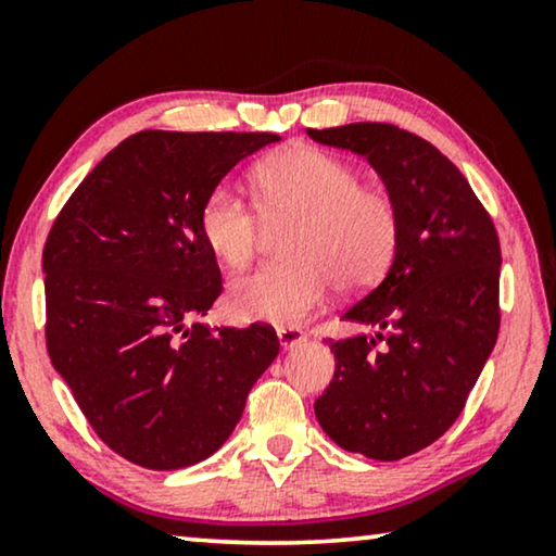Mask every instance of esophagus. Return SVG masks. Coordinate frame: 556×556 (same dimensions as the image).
<instances>
[{
  "label": "esophagus",
  "instance_id": "esophagus-1",
  "mask_svg": "<svg viewBox=\"0 0 556 556\" xmlns=\"http://www.w3.org/2000/svg\"><path fill=\"white\" fill-rule=\"evenodd\" d=\"M276 333L283 349H293L295 344H301V341L306 339V333H303L301 326H278Z\"/></svg>",
  "mask_w": 556,
  "mask_h": 556
}]
</instances>
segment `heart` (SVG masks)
I'll return each mask as SVG.
<instances>
[{"label":"heart","mask_w":556,"mask_h":556,"mask_svg":"<svg viewBox=\"0 0 556 556\" xmlns=\"http://www.w3.org/2000/svg\"><path fill=\"white\" fill-rule=\"evenodd\" d=\"M253 185L257 207L232 185L204 197V242L219 263L240 268L261 245L263 218L293 223L286 235L291 257L235 278L227 293L232 314L293 324L324 301L331 283L344 293L364 291L390 268L400 240L397 207L382 189L362 185L344 159L314 147L288 149L257 166Z\"/></svg>","instance_id":"obj_1"}]
</instances>
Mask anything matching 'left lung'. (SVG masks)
<instances>
[{
	"instance_id": "left-lung-1",
	"label": "left lung",
	"mask_w": 556,
	"mask_h": 556,
	"mask_svg": "<svg viewBox=\"0 0 556 556\" xmlns=\"http://www.w3.org/2000/svg\"><path fill=\"white\" fill-rule=\"evenodd\" d=\"M308 136L367 156L400 215L390 270L344 314L377 333L329 341L337 369L314 409L344 451L400 460L458 420L496 346L498 235L458 166L420 136L392 124Z\"/></svg>"
}]
</instances>
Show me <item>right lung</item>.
<instances>
[{"instance_id": "1", "label": "right lung", "mask_w": 556, "mask_h": 556, "mask_svg": "<svg viewBox=\"0 0 556 556\" xmlns=\"http://www.w3.org/2000/svg\"><path fill=\"white\" fill-rule=\"evenodd\" d=\"M276 134L139 131L60 210L42 250L45 341L96 435L177 470L210 458L278 356L268 324H197L223 293L204 197Z\"/></svg>"}]
</instances>
